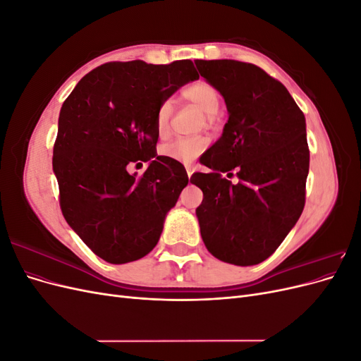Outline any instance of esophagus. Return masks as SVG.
Returning <instances> with one entry per match:
<instances>
[{"mask_svg":"<svg viewBox=\"0 0 361 361\" xmlns=\"http://www.w3.org/2000/svg\"><path fill=\"white\" fill-rule=\"evenodd\" d=\"M185 169H187V173H188V178H191V174L194 173V167H192V166H187V167H185Z\"/></svg>","mask_w":361,"mask_h":361,"instance_id":"esophagus-1","label":"esophagus"}]
</instances>
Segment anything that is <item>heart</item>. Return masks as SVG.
Listing matches in <instances>:
<instances>
[{"mask_svg":"<svg viewBox=\"0 0 361 361\" xmlns=\"http://www.w3.org/2000/svg\"><path fill=\"white\" fill-rule=\"evenodd\" d=\"M182 97L185 101L199 106L202 111L206 113V118L214 120L216 111L220 110L221 94L216 90V87L207 81H195L185 87L182 90ZM171 116H173V104L171 101H164L155 118V128L159 137H167L171 128ZM206 140L203 137H180L159 147V154L164 158H169L178 162L188 164L197 158L206 149Z\"/></svg>","mask_w":361,"mask_h":361,"instance_id":"obj_1","label":"heart"}]
</instances>
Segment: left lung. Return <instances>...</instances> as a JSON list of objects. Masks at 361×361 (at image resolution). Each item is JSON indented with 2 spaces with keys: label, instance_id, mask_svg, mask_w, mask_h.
<instances>
[{
  "label": "left lung",
  "instance_id": "obj_1",
  "mask_svg": "<svg viewBox=\"0 0 361 361\" xmlns=\"http://www.w3.org/2000/svg\"><path fill=\"white\" fill-rule=\"evenodd\" d=\"M195 66L223 94L228 111L223 135L200 158L214 171L191 178L203 191L195 209L202 239L216 259L257 265L304 209L310 161L305 118L286 87L255 64L195 60ZM233 169L238 184L221 176Z\"/></svg>",
  "mask_w": 361,
  "mask_h": 361
}]
</instances>
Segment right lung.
Listing matches in <instances>:
<instances>
[{
  "instance_id": "obj_1",
  "label": "right lung",
  "mask_w": 361,
  "mask_h": 361,
  "mask_svg": "<svg viewBox=\"0 0 361 361\" xmlns=\"http://www.w3.org/2000/svg\"><path fill=\"white\" fill-rule=\"evenodd\" d=\"M199 80L191 60L113 61L93 69L63 102L52 169L63 216L96 256L128 264L158 244L167 212L188 185L180 162L157 155L159 105ZM147 161L137 177L127 169Z\"/></svg>"
}]
</instances>
